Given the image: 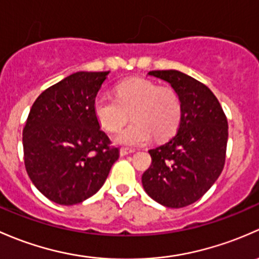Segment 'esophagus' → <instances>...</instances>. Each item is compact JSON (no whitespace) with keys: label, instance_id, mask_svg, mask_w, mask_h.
<instances>
[{"label":"esophagus","instance_id":"34e87169","mask_svg":"<svg viewBox=\"0 0 259 259\" xmlns=\"http://www.w3.org/2000/svg\"><path fill=\"white\" fill-rule=\"evenodd\" d=\"M133 152H135V149H132V148H121L119 149V154H121V156H127V154L133 153Z\"/></svg>","mask_w":259,"mask_h":259}]
</instances>
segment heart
<instances>
[{"label": "heart", "instance_id": "1", "mask_svg": "<svg viewBox=\"0 0 259 259\" xmlns=\"http://www.w3.org/2000/svg\"><path fill=\"white\" fill-rule=\"evenodd\" d=\"M182 98L173 87H161L143 78H131L116 86V98L100 95L93 101V112L101 126L117 132L128 121L132 123L116 136L123 146L146 143L153 136L156 141L168 138L182 118Z\"/></svg>", "mask_w": 259, "mask_h": 259}]
</instances>
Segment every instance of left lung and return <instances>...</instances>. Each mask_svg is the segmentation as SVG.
I'll return each mask as SVG.
<instances>
[{
	"label": "left lung",
	"mask_w": 259,
	"mask_h": 259,
	"mask_svg": "<svg viewBox=\"0 0 259 259\" xmlns=\"http://www.w3.org/2000/svg\"><path fill=\"white\" fill-rule=\"evenodd\" d=\"M182 98L177 133L149 149L152 164L143 173L146 193L162 206L182 208L198 201L220 177L226 162L228 122L217 97L206 84L176 70L151 71Z\"/></svg>",
	"instance_id": "left-lung-1"
}]
</instances>
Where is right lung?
Wrapping results in <instances>:
<instances>
[{
	"label": "right lung",
	"mask_w": 259,
	"mask_h": 259,
	"mask_svg": "<svg viewBox=\"0 0 259 259\" xmlns=\"http://www.w3.org/2000/svg\"><path fill=\"white\" fill-rule=\"evenodd\" d=\"M110 72H76L45 90L23 128L28 177L45 197L72 206L105 183L119 151L111 146L93 112V101Z\"/></svg>",
	"instance_id": "1"
}]
</instances>
